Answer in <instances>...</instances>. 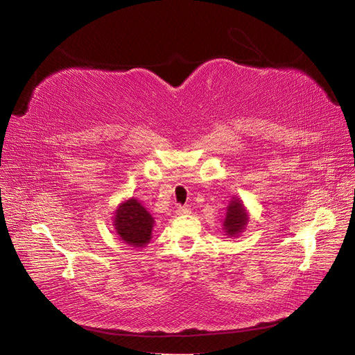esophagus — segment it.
<instances>
[{"label": "esophagus", "mask_w": 355, "mask_h": 355, "mask_svg": "<svg viewBox=\"0 0 355 355\" xmlns=\"http://www.w3.org/2000/svg\"><path fill=\"white\" fill-rule=\"evenodd\" d=\"M191 212V209L189 207H178L177 209V215H189Z\"/></svg>", "instance_id": "34e87169"}]
</instances>
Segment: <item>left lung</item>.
<instances>
[{
    "mask_svg": "<svg viewBox=\"0 0 355 355\" xmlns=\"http://www.w3.org/2000/svg\"><path fill=\"white\" fill-rule=\"evenodd\" d=\"M249 223V212L243 202L237 196H233L227 205L225 218L223 221V232L227 237H237L246 230Z\"/></svg>",
    "mask_w": 355,
    "mask_h": 355,
    "instance_id": "1",
    "label": "left lung"
}]
</instances>
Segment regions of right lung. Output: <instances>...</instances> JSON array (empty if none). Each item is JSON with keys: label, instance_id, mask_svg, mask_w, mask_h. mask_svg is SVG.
Instances as JSON below:
<instances>
[{"label": "right lung", "instance_id": "1", "mask_svg": "<svg viewBox=\"0 0 355 355\" xmlns=\"http://www.w3.org/2000/svg\"><path fill=\"white\" fill-rule=\"evenodd\" d=\"M155 218L135 198L118 205L113 215V227L123 243L134 248H144L152 240Z\"/></svg>", "mask_w": 355, "mask_h": 355}]
</instances>
